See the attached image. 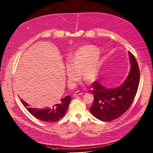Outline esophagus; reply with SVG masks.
Returning a JSON list of instances; mask_svg holds the SVG:
<instances>
[{
  "label": "esophagus",
  "mask_w": 153,
  "mask_h": 153,
  "mask_svg": "<svg viewBox=\"0 0 153 153\" xmlns=\"http://www.w3.org/2000/svg\"><path fill=\"white\" fill-rule=\"evenodd\" d=\"M83 94V92H81V91H76V92L74 93L73 96L75 97V96H77V95H80V94Z\"/></svg>",
  "instance_id": "34e87169"
}]
</instances>
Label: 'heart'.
I'll return each instance as SVG.
<instances>
[{"mask_svg":"<svg viewBox=\"0 0 153 153\" xmlns=\"http://www.w3.org/2000/svg\"><path fill=\"white\" fill-rule=\"evenodd\" d=\"M99 49L93 45H85L77 50L70 57L67 64L68 82L71 86L80 77L93 81L97 77L101 65Z\"/></svg>","mask_w":153,"mask_h":153,"instance_id":"b5f03b06","label":"heart"}]
</instances>
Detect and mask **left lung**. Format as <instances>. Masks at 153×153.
Segmentation results:
<instances>
[{
    "mask_svg": "<svg viewBox=\"0 0 153 153\" xmlns=\"http://www.w3.org/2000/svg\"><path fill=\"white\" fill-rule=\"evenodd\" d=\"M131 69L125 82L115 89H107L98 82L92 84L94 95L90 111L92 115L102 121H111L122 115L131 106L138 88L140 73L134 56L128 51Z\"/></svg>",
    "mask_w": 153,
    "mask_h": 153,
    "instance_id": "8db88e82",
    "label": "left lung"
}]
</instances>
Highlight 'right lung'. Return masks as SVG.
I'll use <instances>...</instances> for the list:
<instances>
[{"label":"right lung","instance_id":"obj_1","mask_svg":"<svg viewBox=\"0 0 153 153\" xmlns=\"http://www.w3.org/2000/svg\"><path fill=\"white\" fill-rule=\"evenodd\" d=\"M71 98L69 96L61 99L57 103L43 108H34L21 99V101L28 112L36 118L46 122L60 120L65 114Z\"/></svg>","mask_w":153,"mask_h":153}]
</instances>
